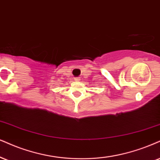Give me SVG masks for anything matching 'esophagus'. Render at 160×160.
<instances>
[{
    "label": "esophagus",
    "instance_id": "1",
    "mask_svg": "<svg viewBox=\"0 0 160 160\" xmlns=\"http://www.w3.org/2000/svg\"><path fill=\"white\" fill-rule=\"evenodd\" d=\"M80 78H75V81H79Z\"/></svg>",
    "mask_w": 160,
    "mask_h": 160
}]
</instances>
